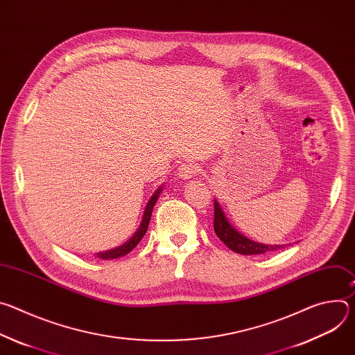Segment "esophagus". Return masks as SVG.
Instances as JSON below:
<instances>
[{"instance_id":"34e87169","label":"esophagus","mask_w":355,"mask_h":355,"mask_svg":"<svg viewBox=\"0 0 355 355\" xmlns=\"http://www.w3.org/2000/svg\"><path fill=\"white\" fill-rule=\"evenodd\" d=\"M200 173V167L199 164L193 163V162H188V163H182L178 168V175L182 180H189L195 175H198Z\"/></svg>"}]
</instances>
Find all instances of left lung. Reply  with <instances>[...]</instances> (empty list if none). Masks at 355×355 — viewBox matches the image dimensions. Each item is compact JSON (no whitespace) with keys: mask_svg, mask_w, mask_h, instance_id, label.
<instances>
[{"mask_svg":"<svg viewBox=\"0 0 355 355\" xmlns=\"http://www.w3.org/2000/svg\"><path fill=\"white\" fill-rule=\"evenodd\" d=\"M215 215H214V229L216 236L234 252L243 256H254V254H266V252L275 251L282 248V245L275 244H261L257 241H252L239 233L227 220L225 216V212L222 211V207L219 202L215 199Z\"/></svg>","mask_w":355,"mask_h":355,"instance_id":"1","label":"left lung"}]
</instances>
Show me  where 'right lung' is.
<instances>
[{
	"instance_id": "1",
	"label": "right lung",
	"mask_w": 355,
	"mask_h": 355,
	"mask_svg": "<svg viewBox=\"0 0 355 355\" xmlns=\"http://www.w3.org/2000/svg\"><path fill=\"white\" fill-rule=\"evenodd\" d=\"M162 192V187L151 195V198L148 199L147 205H146V209H144V214H143V218H141V223L139 226V229L136 230V233L122 245L116 247V248H112V250H107V251H101V252H96V257L103 259V260H114V259H118V257H122V256H126L128 252H130L137 244L139 241L141 240V237L146 234L147 232V227H148V223H150V218H151V212H153V208L156 205V202L159 199V195Z\"/></svg>"
}]
</instances>
